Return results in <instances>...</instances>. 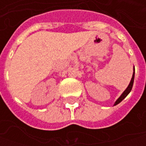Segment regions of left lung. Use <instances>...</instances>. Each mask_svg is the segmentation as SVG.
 I'll list each match as a JSON object with an SVG mask.
<instances>
[{
  "label": "left lung",
  "instance_id": "obj_1",
  "mask_svg": "<svg viewBox=\"0 0 146 146\" xmlns=\"http://www.w3.org/2000/svg\"><path fill=\"white\" fill-rule=\"evenodd\" d=\"M134 76H135V69H134V72H133V75H132V80H131V82H130V84H129V85L127 86V88H126V90L123 92V93H122V95H121L119 98H118V100L115 102V105H117V104H119V102H121L124 98H126L127 96L128 95V93L131 92V90H132V85H133V82H134Z\"/></svg>",
  "mask_w": 146,
  "mask_h": 146
}]
</instances>
